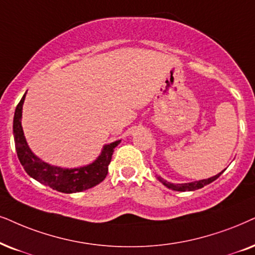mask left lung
Here are the masks:
<instances>
[{
	"label": "left lung",
	"mask_w": 255,
	"mask_h": 255,
	"mask_svg": "<svg viewBox=\"0 0 255 255\" xmlns=\"http://www.w3.org/2000/svg\"><path fill=\"white\" fill-rule=\"evenodd\" d=\"M224 171H221L220 173L216 174V176L208 178V179H201V180H198V181H192V183H185V184H172V183H168L167 180L163 179L161 177H157V179L160 181L161 184L164 185V186H166L167 188H171V190L173 191H179V192H185V191H194V190H198V188H201L204 187L205 185H208L211 184L212 181H214L216 179L219 178V176L221 173H223Z\"/></svg>",
	"instance_id": "obj_1"
}]
</instances>
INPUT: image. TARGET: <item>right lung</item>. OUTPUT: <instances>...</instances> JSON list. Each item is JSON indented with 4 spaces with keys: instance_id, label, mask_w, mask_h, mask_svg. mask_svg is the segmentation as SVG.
Returning a JSON list of instances; mask_svg holds the SVG:
<instances>
[{
    "instance_id": "1",
    "label": "right lung",
    "mask_w": 255,
    "mask_h": 255,
    "mask_svg": "<svg viewBox=\"0 0 255 255\" xmlns=\"http://www.w3.org/2000/svg\"><path fill=\"white\" fill-rule=\"evenodd\" d=\"M25 94L23 95L22 99L16 107L12 131H14V140L17 157L26 173L41 184L50 186L52 190L62 193L82 192V191H85L102 183L108 174L109 164L111 161L115 147L121 143V140H116L110 144L104 145L101 154L92 163L84 165V166L63 168L45 163L31 151V148L26 143L24 132H23L22 109Z\"/></svg>"
}]
</instances>
